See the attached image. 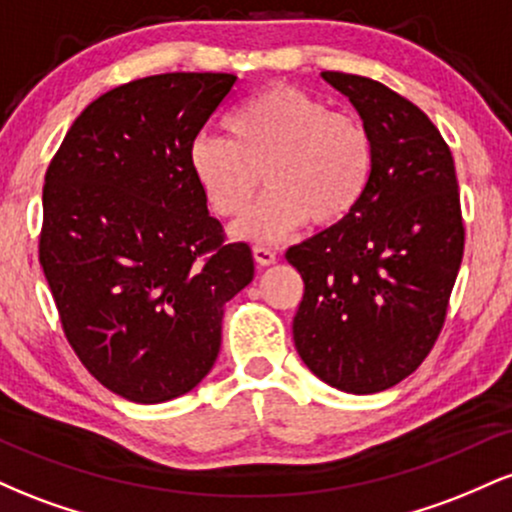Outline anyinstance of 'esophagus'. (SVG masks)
<instances>
[{
  "instance_id": "esophagus-1",
  "label": "esophagus",
  "mask_w": 512,
  "mask_h": 512,
  "mask_svg": "<svg viewBox=\"0 0 512 512\" xmlns=\"http://www.w3.org/2000/svg\"><path fill=\"white\" fill-rule=\"evenodd\" d=\"M252 257H255V262L260 267H269V264L276 262V252L272 248H264V245H255L252 248Z\"/></svg>"
}]
</instances>
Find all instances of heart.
<instances>
[{
	"label": "heart",
	"instance_id": "b5f03b06",
	"mask_svg": "<svg viewBox=\"0 0 512 512\" xmlns=\"http://www.w3.org/2000/svg\"><path fill=\"white\" fill-rule=\"evenodd\" d=\"M228 134L190 144L192 178L221 219H238L264 173L267 192L233 226L250 243H276L308 219L330 226L358 207L373 175V142L361 120L301 88L276 86L233 110Z\"/></svg>",
	"mask_w": 512,
	"mask_h": 512
}]
</instances>
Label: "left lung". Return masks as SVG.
Here are the masks:
<instances>
[{
  "label": "left lung",
  "mask_w": 512,
  "mask_h": 512,
  "mask_svg": "<svg viewBox=\"0 0 512 512\" xmlns=\"http://www.w3.org/2000/svg\"><path fill=\"white\" fill-rule=\"evenodd\" d=\"M373 142V175L346 219L286 250L303 276L298 356L322 383L373 395L421 366L443 330L464 252L452 154L424 110L380 81L322 72Z\"/></svg>",
  "instance_id": "obj_1"
}]
</instances>
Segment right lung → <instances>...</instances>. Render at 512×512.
I'll list each match as a JSON object with an SVG mask.
<instances>
[{
    "mask_svg": "<svg viewBox=\"0 0 512 512\" xmlns=\"http://www.w3.org/2000/svg\"><path fill=\"white\" fill-rule=\"evenodd\" d=\"M238 76L173 72L103 93L45 173L40 264L88 373L139 404L202 383L223 305L252 281L192 178L190 144Z\"/></svg>",
    "mask_w": 512,
    "mask_h": 512,
    "instance_id": "right-lung-1",
    "label": "right lung"
}]
</instances>
